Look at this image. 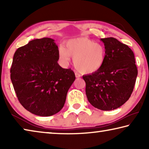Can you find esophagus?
<instances>
[{"instance_id":"1","label":"esophagus","mask_w":149,"mask_h":149,"mask_svg":"<svg viewBox=\"0 0 149 149\" xmlns=\"http://www.w3.org/2000/svg\"><path fill=\"white\" fill-rule=\"evenodd\" d=\"M75 77H76L77 78H79V77H81V75L79 74H78V73H77V72L75 73Z\"/></svg>"}]
</instances>
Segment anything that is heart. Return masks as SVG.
Masks as SVG:
<instances>
[{
  "label": "heart",
  "mask_w": 149,
  "mask_h": 149,
  "mask_svg": "<svg viewBox=\"0 0 149 149\" xmlns=\"http://www.w3.org/2000/svg\"><path fill=\"white\" fill-rule=\"evenodd\" d=\"M58 55L63 64H68L72 56L78 71L83 74H90L98 72L104 65L107 50L102 44L96 43L87 37H79L69 40L65 47H60Z\"/></svg>",
  "instance_id": "obj_1"
}]
</instances>
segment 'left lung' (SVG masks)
I'll return each mask as SVG.
<instances>
[{
	"label": "left lung",
	"instance_id": "8db88e82",
	"mask_svg": "<svg viewBox=\"0 0 149 149\" xmlns=\"http://www.w3.org/2000/svg\"><path fill=\"white\" fill-rule=\"evenodd\" d=\"M107 50V58L99 71L83 76L87 99L102 110L116 109L130 99L137 76L132 49L114 37L100 39Z\"/></svg>",
	"mask_w": 149,
	"mask_h": 149
}]
</instances>
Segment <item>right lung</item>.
<instances>
[{
  "label": "right lung",
  "mask_w": 149,
  "mask_h": 149,
  "mask_svg": "<svg viewBox=\"0 0 149 149\" xmlns=\"http://www.w3.org/2000/svg\"><path fill=\"white\" fill-rule=\"evenodd\" d=\"M58 59V46L47 37L32 40L15 52L11 81L20 104L32 114L50 116L64 107L75 76L60 66Z\"/></svg>",
  "instance_id": "obj_1"
}]
</instances>
